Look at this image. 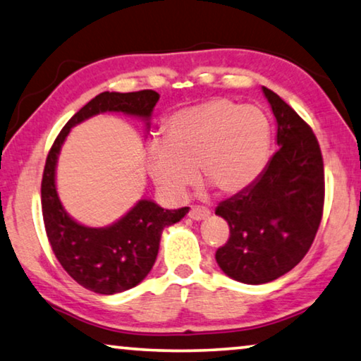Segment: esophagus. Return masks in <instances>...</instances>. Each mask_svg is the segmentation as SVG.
Listing matches in <instances>:
<instances>
[{
  "label": "esophagus",
  "instance_id": "1",
  "mask_svg": "<svg viewBox=\"0 0 361 361\" xmlns=\"http://www.w3.org/2000/svg\"><path fill=\"white\" fill-rule=\"evenodd\" d=\"M209 214H211V211L204 206H191V209H190V217L192 220H202V219L209 217Z\"/></svg>",
  "mask_w": 361,
  "mask_h": 361
}]
</instances>
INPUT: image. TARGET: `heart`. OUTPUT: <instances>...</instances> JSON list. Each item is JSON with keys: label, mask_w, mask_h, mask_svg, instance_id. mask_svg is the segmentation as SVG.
<instances>
[{"label": "heart", "mask_w": 361, "mask_h": 361, "mask_svg": "<svg viewBox=\"0 0 361 361\" xmlns=\"http://www.w3.org/2000/svg\"><path fill=\"white\" fill-rule=\"evenodd\" d=\"M271 125L256 106L214 99L175 113L165 137L146 149L150 178L171 197H183L196 183L222 195L248 188L264 169Z\"/></svg>", "instance_id": "heart-1"}]
</instances>
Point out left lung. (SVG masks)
I'll list each match as a JSON object with an SVG mask.
<instances>
[{"instance_id":"8db88e82","label":"left lung","mask_w":361,"mask_h":361,"mask_svg":"<svg viewBox=\"0 0 361 361\" xmlns=\"http://www.w3.org/2000/svg\"><path fill=\"white\" fill-rule=\"evenodd\" d=\"M262 90L277 120L279 149L259 178L215 209L230 227L215 251L217 264L251 285L276 281L303 259L324 209V164L313 129L276 92Z\"/></svg>"}]
</instances>
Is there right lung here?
Returning a JSON list of instances; mask_svg holds the SVG:
<instances>
[{"mask_svg": "<svg viewBox=\"0 0 361 361\" xmlns=\"http://www.w3.org/2000/svg\"><path fill=\"white\" fill-rule=\"evenodd\" d=\"M155 90L102 92L84 105L58 134L48 152L42 176V214L56 259L79 285L100 295L136 287L152 269L162 230L185 217L188 209L169 211L142 199L110 227L90 228L64 211L55 186V166L69 129L102 111H123L149 120L159 100Z\"/></svg>", "mask_w": 361, "mask_h": 361, "instance_id": "add662e5", "label": "right lung"}]
</instances>
